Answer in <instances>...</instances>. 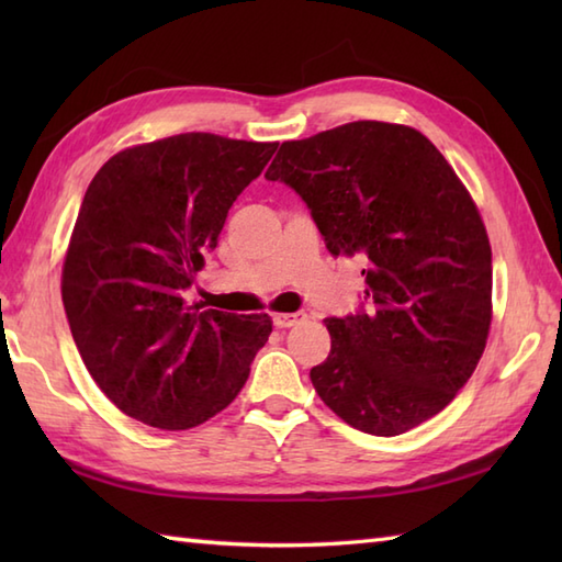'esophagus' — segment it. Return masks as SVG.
Returning a JSON list of instances; mask_svg holds the SVG:
<instances>
[{
	"label": "esophagus",
	"instance_id": "34e87169",
	"mask_svg": "<svg viewBox=\"0 0 562 562\" xmlns=\"http://www.w3.org/2000/svg\"><path fill=\"white\" fill-rule=\"evenodd\" d=\"M306 318L304 312H294V314H274L272 316V324L274 328H292L296 324H302V321Z\"/></svg>",
	"mask_w": 562,
	"mask_h": 562
}]
</instances>
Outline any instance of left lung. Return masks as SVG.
I'll return each mask as SVG.
<instances>
[{
	"label": "left lung",
	"mask_w": 562,
	"mask_h": 562,
	"mask_svg": "<svg viewBox=\"0 0 562 562\" xmlns=\"http://www.w3.org/2000/svg\"><path fill=\"white\" fill-rule=\"evenodd\" d=\"M266 178L306 202L333 256L364 262L369 308L326 318L321 401L376 437L447 408L485 350L493 250L439 149L413 127L357 121L282 142Z\"/></svg>",
	"instance_id": "obj_1"
}]
</instances>
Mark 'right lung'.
<instances>
[{"label":"right lung","instance_id":"add662e5","mask_svg":"<svg viewBox=\"0 0 562 562\" xmlns=\"http://www.w3.org/2000/svg\"><path fill=\"white\" fill-rule=\"evenodd\" d=\"M278 142L186 133L117 151L87 188L63 268L71 338L99 389L135 420L188 429L244 389L268 314L188 304L226 214Z\"/></svg>","mask_w":562,"mask_h":562}]
</instances>
